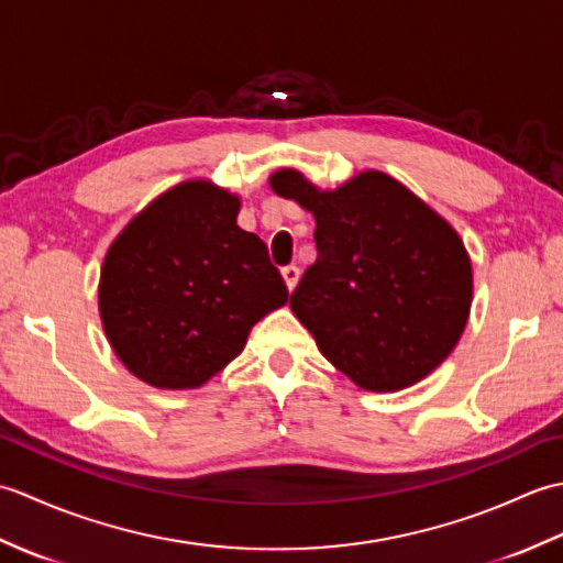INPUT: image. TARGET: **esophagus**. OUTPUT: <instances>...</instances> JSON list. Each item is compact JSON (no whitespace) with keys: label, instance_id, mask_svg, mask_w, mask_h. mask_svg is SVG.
<instances>
[{"label":"esophagus","instance_id":"esophagus-1","mask_svg":"<svg viewBox=\"0 0 563 563\" xmlns=\"http://www.w3.org/2000/svg\"><path fill=\"white\" fill-rule=\"evenodd\" d=\"M280 273H283V280H285V285H288V290L292 292V290H295V285H297V280H300V268H297V266H285Z\"/></svg>","mask_w":563,"mask_h":563}]
</instances>
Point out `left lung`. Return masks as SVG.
<instances>
[{"label": "left lung", "instance_id": "left-lung-1", "mask_svg": "<svg viewBox=\"0 0 563 563\" xmlns=\"http://www.w3.org/2000/svg\"><path fill=\"white\" fill-rule=\"evenodd\" d=\"M271 188L314 214L317 261L290 307L321 355L367 391L433 373L470 319L472 261L460 234L382 172L319 190L280 169Z\"/></svg>", "mask_w": 563, "mask_h": 563}]
</instances>
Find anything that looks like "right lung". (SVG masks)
I'll return each instance as SVG.
<instances>
[{
  "mask_svg": "<svg viewBox=\"0 0 563 563\" xmlns=\"http://www.w3.org/2000/svg\"><path fill=\"white\" fill-rule=\"evenodd\" d=\"M236 196L186 181L154 198L103 258L99 312L121 363L157 389H194L244 351L251 327L288 302Z\"/></svg>",
  "mask_w": 563,
  "mask_h": 563,
  "instance_id": "add662e5",
  "label": "right lung"
}]
</instances>
